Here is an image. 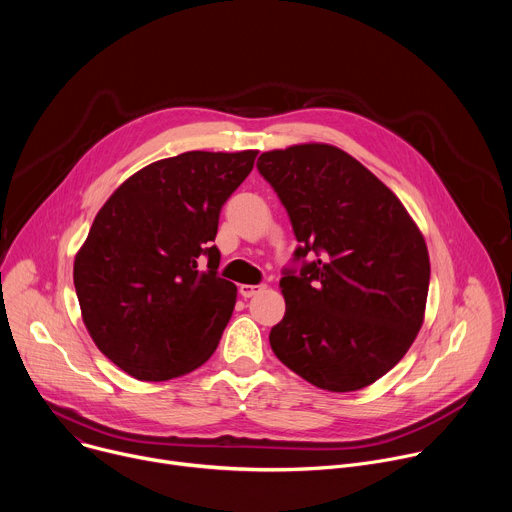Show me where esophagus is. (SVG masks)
Here are the masks:
<instances>
[{
    "mask_svg": "<svg viewBox=\"0 0 512 512\" xmlns=\"http://www.w3.org/2000/svg\"><path fill=\"white\" fill-rule=\"evenodd\" d=\"M263 289H265V285H247V283L239 287L243 298H253L255 294H259V291H263Z\"/></svg>",
    "mask_w": 512,
    "mask_h": 512,
    "instance_id": "esophagus-1",
    "label": "esophagus"
}]
</instances>
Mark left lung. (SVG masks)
<instances>
[{"mask_svg": "<svg viewBox=\"0 0 512 512\" xmlns=\"http://www.w3.org/2000/svg\"><path fill=\"white\" fill-rule=\"evenodd\" d=\"M285 206L300 271L279 281L285 316L269 344L314 387L348 393L387 375L413 344L429 289L427 245L401 200L328 143L261 154ZM314 252L317 259L306 262Z\"/></svg>", "mask_w": 512, "mask_h": 512, "instance_id": "obj_1", "label": "left lung"}]
</instances>
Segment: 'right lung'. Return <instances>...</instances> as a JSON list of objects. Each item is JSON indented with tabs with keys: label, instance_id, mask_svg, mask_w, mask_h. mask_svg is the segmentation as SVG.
I'll use <instances>...</instances> for the list:
<instances>
[{
	"label": "right lung",
	"instance_id": "obj_1",
	"mask_svg": "<svg viewBox=\"0 0 512 512\" xmlns=\"http://www.w3.org/2000/svg\"><path fill=\"white\" fill-rule=\"evenodd\" d=\"M255 158V150L186 152L154 162L97 212L75 257V289L93 342L133 379L186 375L216 350L237 285L218 277L212 241Z\"/></svg>",
	"mask_w": 512,
	"mask_h": 512
}]
</instances>
